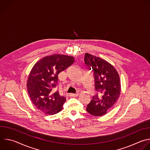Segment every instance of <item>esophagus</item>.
Wrapping results in <instances>:
<instances>
[{"label": "esophagus", "mask_w": 150, "mask_h": 150, "mask_svg": "<svg viewBox=\"0 0 150 150\" xmlns=\"http://www.w3.org/2000/svg\"><path fill=\"white\" fill-rule=\"evenodd\" d=\"M79 95V93H70L69 94V96H74V97H76Z\"/></svg>", "instance_id": "34e87169"}]
</instances>
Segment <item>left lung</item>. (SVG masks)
<instances>
[{"instance_id":"8db88e82","label":"left lung","mask_w":150,"mask_h":150,"mask_svg":"<svg viewBox=\"0 0 150 150\" xmlns=\"http://www.w3.org/2000/svg\"><path fill=\"white\" fill-rule=\"evenodd\" d=\"M85 63L93 71L95 88L98 92L86 110L95 117H101L114 106L121 93V82L116 69L107 61L86 53Z\"/></svg>"}]
</instances>
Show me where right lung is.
<instances>
[{
	"instance_id": "right-lung-1",
	"label": "right lung",
	"mask_w": 150,
	"mask_h": 150,
	"mask_svg": "<svg viewBox=\"0 0 150 150\" xmlns=\"http://www.w3.org/2000/svg\"><path fill=\"white\" fill-rule=\"evenodd\" d=\"M74 61L73 57L54 54L40 59L32 68L27 80L28 92L33 105L46 115L62 111L66 98L55 90L58 75Z\"/></svg>"
}]
</instances>
